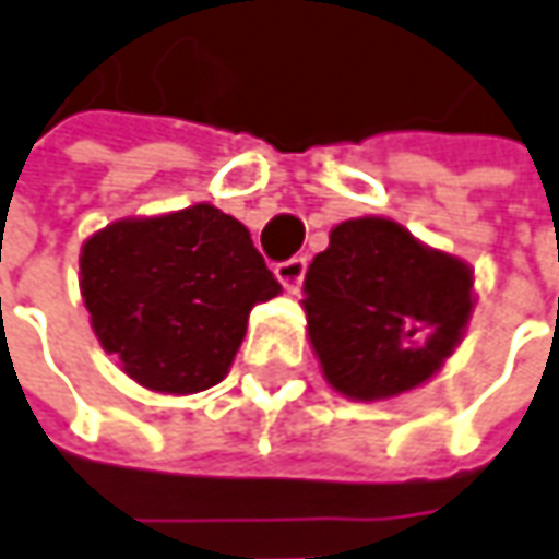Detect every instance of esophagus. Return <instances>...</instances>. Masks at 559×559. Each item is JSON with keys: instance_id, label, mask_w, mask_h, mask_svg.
<instances>
[{"instance_id": "1", "label": "esophagus", "mask_w": 559, "mask_h": 559, "mask_svg": "<svg viewBox=\"0 0 559 559\" xmlns=\"http://www.w3.org/2000/svg\"><path fill=\"white\" fill-rule=\"evenodd\" d=\"M306 257H290V260H284L275 265V275L278 281L287 287V290H297L299 284H302V275H306Z\"/></svg>"}]
</instances>
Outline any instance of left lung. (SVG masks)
<instances>
[{
	"instance_id": "left-lung-1",
	"label": "left lung",
	"mask_w": 559,
	"mask_h": 559,
	"mask_svg": "<svg viewBox=\"0 0 559 559\" xmlns=\"http://www.w3.org/2000/svg\"><path fill=\"white\" fill-rule=\"evenodd\" d=\"M302 290L321 371L337 393L361 402L430 380L473 312L471 265L380 216L340 222Z\"/></svg>"
}]
</instances>
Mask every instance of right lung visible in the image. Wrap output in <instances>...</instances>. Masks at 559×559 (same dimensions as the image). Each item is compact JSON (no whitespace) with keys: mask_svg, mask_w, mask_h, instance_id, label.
Listing matches in <instances>:
<instances>
[{"mask_svg":"<svg viewBox=\"0 0 559 559\" xmlns=\"http://www.w3.org/2000/svg\"><path fill=\"white\" fill-rule=\"evenodd\" d=\"M92 331L154 393H201L228 374L257 302L278 297L250 231L210 203L110 222L83 243Z\"/></svg>","mask_w":559,"mask_h":559,"instance_id":"right-lung-1","label":"right lung"}]
</instances>
